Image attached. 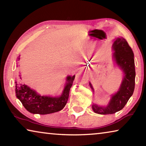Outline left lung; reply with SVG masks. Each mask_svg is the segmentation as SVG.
Segmentation results:
<instances>
[{
    "label": "left lung",
    "instance_id": "8db88e82",
    "mask_svg": "<svg viewBox=\"0 0 146 146\" xmlns=\"http://www.w3.org/2000/svg\"><path fill=\"white\" fill-rule=\"evenodd\" d=\"M114 53L113 57L115 63L122 70L123 78L117 93L112 95L110 102L106 107L92 105L94 112L100 115L113 114L123 108L131 97L135 90V68L134 53L127 42L122 36L115 40L113 44ZM90 87L93 88L90 83Z\"/></svg>",
    "mask_w": 146,
    "mask_h": 146
}]
</instances>
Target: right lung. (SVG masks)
Here are the masks:
<instances>
[{
	"instance_id": "add662e5",
	"label": "right lung",
	"mask_w": 146,
	"mask_h": 146,
	"mask_svg": "<svg viewBox=\"0 0 146 146\" xmlns=\"http://www.w3.org/2000/svg\"><path fill=\"white\" fill-rule=\"evenodd\" d=\"M20 57L17 58V62ZM75 75L68 76L66 84L62 95L58 97L40 96L27 85L22 83V76L19 74L15 80V93L17 97L29 112L33 114L46 115L59 111L65 107L69 98V94L73 85Z\"/></svg>"
}]
</instances>
